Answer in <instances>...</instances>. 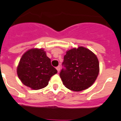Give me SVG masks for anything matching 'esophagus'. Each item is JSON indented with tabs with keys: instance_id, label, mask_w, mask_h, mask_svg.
I'll list each match as a JSON object with an SVG mask.
<instances>
[{
	"instance_id": "obj_1",
	"label": "esophagus",
	"mask_w": 121,
	"mask_h": 121,
	"mask_svg": "<svg viewBox=\"0 0 121 121\" xmlns=\"http://www.w3.org/2000/svg\"><path fill=\"white\" fill-rule=\"evenodd\" d=\"M56 69H57V71H58V72H59L60 70V65L57 66V67H56Z\"/></svg>"
}]
</instances>
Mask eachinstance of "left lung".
I'll return each instance as SVG.
<instances>
[{
    "instance_id": "1",
    "label": "left lung",
    "mask_w": 121,
    "mask_h": 121,
    "mask_svg": "<svg viewBox=\"0 0 121 121\" xmlns=\"http://www.w3.org/2000/svg\"><path fill=\"white\" fill-rule=\"evenodd\" d=\"M62 65L64 68L59 76L63 84L74 91L84 90L91 86L99 71L96 56L82 47L67 51Z\"/></svg>"
}]
</instances>
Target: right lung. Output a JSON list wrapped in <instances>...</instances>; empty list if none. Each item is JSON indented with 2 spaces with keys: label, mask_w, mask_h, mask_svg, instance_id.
Wrapping results in <instances>:
<instances>
[{
  "label": "right lung",
  "mask_w": 121,
  "mask_h": 121,
  "mask_svg": "<svg viewBox=\"0 0 121 121\" xmlns=\"http://www.w3.org/2000/svg\"><path fill=\"white\" fill-rule=\"evenodd\" d=\"M19 78L33 90L47 86L51 76L57 73L42 49H31L22 56L17 69Z\"/></svg>",
  "instance_id": "add662e5"
}]
</instances>
